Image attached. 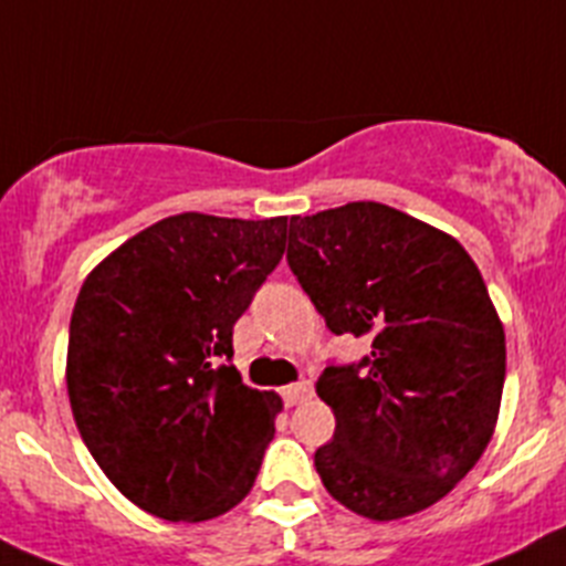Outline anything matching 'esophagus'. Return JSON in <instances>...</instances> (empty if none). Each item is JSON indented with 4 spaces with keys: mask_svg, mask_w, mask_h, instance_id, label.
<instances>
[{
    "mask_svg": "<svg viewBox=\"0 0 566 566\" xmlns=\"http://www.w3.org/2000/svg\"><path fill=\"white\" fill-rule=\"evenodd\" d=\"M283 402H286V408H294V405L306 402V399H312L314 394V385L308 382V379H300V382H292L283 388Z\"/></svg>",
    "mask_w": 566,
    "mask_h": 566,
    "instance_id": "obj_1",
    "label": "esophagus"
}]
</instances>
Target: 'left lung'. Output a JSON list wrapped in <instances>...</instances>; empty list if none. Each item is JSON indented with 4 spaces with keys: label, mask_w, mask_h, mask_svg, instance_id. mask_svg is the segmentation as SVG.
Wrapping results in <instances>:
<instances>
[{
    "label": "left lung",
    "mask_w": 566,
    "mask_h": 566,
    "mask_svg": "<svg viewBox=\"0 0 566 566\" xmlns=\"http://www.w3.org/2000/svg\"><path fill=\"white\" fill-rule=\"evenodd\" d=\"M286 258L334 334L371 339L317 379L337 419L319 479L374 522L431 507L496 431L507 352L482 272L457 238L377 201L294 214Z\"/></svg>",
    "instance_id": "left-lung-1"
}]
</instances>
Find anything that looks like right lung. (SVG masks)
<instances>
[{
    "instance_id": "obj_1",
    "label": "right lung",
    "mask_w": 566,
    "mask_h": 566,
    "mask_svg": "<svg viewBox=\"0 0 566 566\" xmlns=\"http://www.w3.org/2000/svg\"><path fill=\"white\" fill-rule=\"evenodd\" d=\"M289 218L184 212L98 263L70 317L67 394L104 476L167 522H207L258 479L283 399L240 382L232 328Z\"/></svg>"
}]
</instances>
